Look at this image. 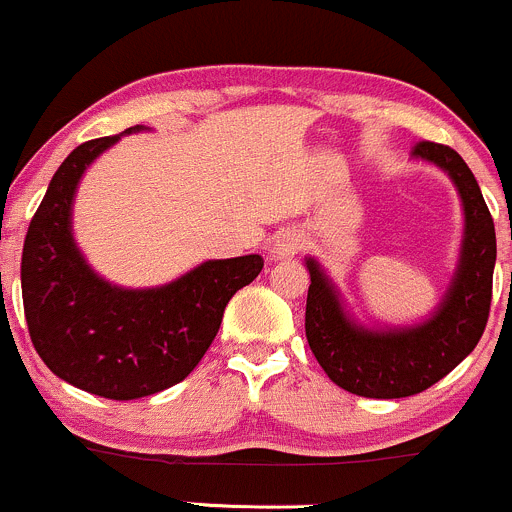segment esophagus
<instances>
[{
  "instance_id": "34e87169",
  "label": "esophagus",
  "mask_w": 512,
  "mask_h": 512,
  "mask_svg": "<svg viewBox=\"0 0 512 512\" xmlns=\"http://www.w3.org/2000/svg\"><path fill=\"white\" fill-rule=\"evenodd\" d=\"M306 246V236L301 234L298 229H283L278 231L276 241H273V249L271 254L273 258H293L298 251Z\"/></svg>"
}]
</instances>
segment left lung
Listing matches in <instances>:
<instances>
[{
    "label": "left lung",
    "instance_id": "obj_1",
    "mask_svg": "<svg viewBox=\"0 0 512 512\" xmlns=\"http://www.w3.org/2000/svg\"><path fill=\"white\" fill-rule=\"evenodd\" d=\"M413 156L448 171L465 211L460 266L448 296L426 323L403 331H366L343 313L336 288L308 258L306 338L326 376L363 398H406L448 376L485 331L493 298L495 226L473 171L445 144L418 141Z\"/></svg>",
    "mask_w": 512,
    "mask_h": 512
}]
</instances>
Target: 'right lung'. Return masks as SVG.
<instances>
[{"instance_id": "right-lung-1", "label": "right lung", "mask_w": 512, "mask_h": 512, "mask_svg": "<svg viewBox=\"0 0 512 512\" xmlns=\"http://www.w3.org/2000/svg\"><path fill=\"white\" fill-rule=\"evenodd\" d=\"M114 141L119 136L79 144L49 181L24 239L22 298L29 336L54 376L94 396L134 401L176 386L199 366L226 303L261 273L263 258L206 261L146 291L96 276L72 239V201L86 166Z\"/></svg>"}]
</instances>
